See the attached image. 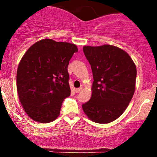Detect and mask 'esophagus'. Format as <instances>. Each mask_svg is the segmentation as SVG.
<instances>
[{
  "mask_svg": "<svg viewBox=\"0 0 157 157\" xmlns=\"http://www.w3.org/2000/svg\"><path fill=\"white\" fill-rule=\"evenodd\" d=\"M82 89H83V88L80 87V88H78V89H76V90H75V91H76L77 93H79V92H80V91H82Z\"/></svg>",
  "mask_w": 157,
  "mask_h": 157,
  "instance_id": "34e87169",
  "label": "esophagus"
}]
</instances>
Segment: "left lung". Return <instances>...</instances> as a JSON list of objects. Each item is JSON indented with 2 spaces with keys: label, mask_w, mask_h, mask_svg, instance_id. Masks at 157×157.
Wrapping results in <instances>:
<instances>
[{
  "label": "left lung",
  "mask_w": 157,
  "mask_h": 157,
  "mask_svg": "<svg viewBox=\"0 0 157 157\" xmlns=\"http://www.w3.org/2000/svg\"><path fill=\"white\" fill-rule=\"evenodd\" d=\"M83 52L94 82L91 99L82 110L91 121L109 123L121 116L134 96L136 66L127 52L115 46H85Z\"/></svg>",
  "instance_id": "1"
}]
</instances>
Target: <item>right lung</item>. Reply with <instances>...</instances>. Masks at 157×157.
Segmentation results:
<instances>
[{"instance_id":"add662e5","label":"right lung","mask_w":157,"mask_h":157,"mask_svg":"<svg viewBox=\"0 0 157 157\" xmlns=\"http://www.w3.org/2000/svg\"><path fill=\"white\" fill-rule=\"evenodd\" d=\"M75 44L43 39L29 48L17 70V91L25 112L36 122L58 117L63 101L71 94L68 66Z\"/></svg>"}]
</instances>
